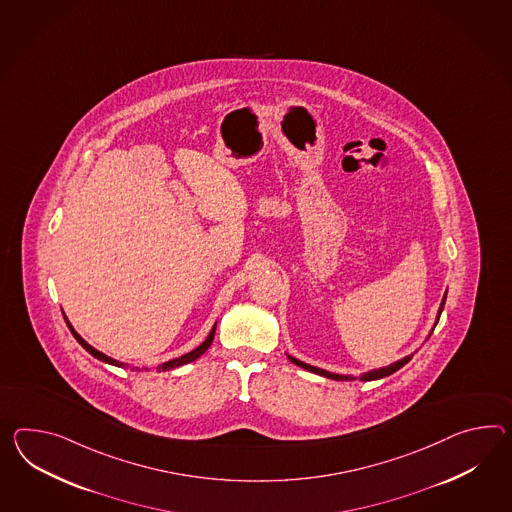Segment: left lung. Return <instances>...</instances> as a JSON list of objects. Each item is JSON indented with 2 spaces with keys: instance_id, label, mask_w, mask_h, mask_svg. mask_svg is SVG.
<instances>
[{
  "instance_id": "1",
  "label": "left lung",
  "mask_w": 512,
  "mask_h": 512,
  "mask_svg": "<svg viewBox=\"0 0 512 512\" xmlns=\"http://www.w3.org/2000/svg\"><path fill=\"white\" fill-rule=\"evenodd\" d=\"M446 296H448V290L444 292V298L440 301V307H438L437 312V320H435V324H433V329L437 327L438 318H440V314L444 311V303H446ZM433 329H431V333H433ZM431 333L427 335V338L431 337ZM425 338V340H427ZM288 359L290 362H294L296 366H300L303 370H309L312 374L322 375V377H327V379H335V381H353L355 377L353 375L348 374H335V372H327V370H322V368H316V366H311V364H307V362L300 361V359H296V357H292V355H288ZM412 355H407V357H403V359H399V361H394L392 364H388V366H381V368H374V370H368V372H364V374L359 375V381H375V379H381V377H387V375L394 374V372H398L401 366H405L407 362L411 361Z\"/></svg>"
}]
</instances>
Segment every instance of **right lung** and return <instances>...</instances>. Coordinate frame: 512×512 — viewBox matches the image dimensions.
<instances>
[{
	"instance_id": "add662e5",
	"label": "right lung",
	"mask_w": 512,
	"mask_h": 512,
	"mask_svg": "<svg viewBox=\"0 0 512 512\" xmlns=\"http://www.w3.org/2000/svg\"><path fill=\"white\" fill-rule=\"evenodd\" d=\"M64 320H66V324H68V329L72 331V335H74L75 340L83 346V348L87 349L88 353L92 355V357H96L98 361L101 362H107V364H113V366H118V368H129V364L127 362H120L116 361V359H113V357H109V355H105V353H101V351H98L96 348H92L90 344H88L87 340L85 338L81 337L77 331L74 329V325L70 324L68 322V318L64 316ZM216 324L218 322H214V325H212L211 331H209V335H207V338L201 342L200 346L198 348L192 349V351H188V353H185V355H181V357H175V359H172V361H166L161 362V364H157V370L159 372H166V370H172V368H179V366H183V364H188V362L196 361L198 357H201L207 349H209V346L212 344V338H214V333H216Z\"/></svg>"
}]
</instances>
